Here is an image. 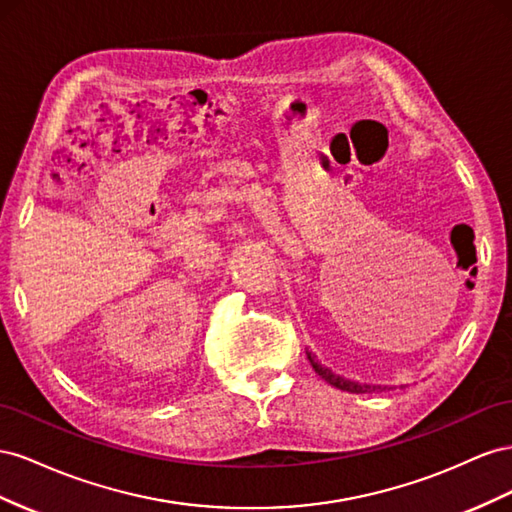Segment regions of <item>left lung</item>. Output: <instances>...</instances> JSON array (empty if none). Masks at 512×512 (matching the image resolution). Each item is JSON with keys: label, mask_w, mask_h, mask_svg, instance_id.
<instances>
[{"label": "left lung", "mask_w": 512, "mask_h": 512, "mask_svg": "<svg viewBox=\"0 0 512 512\" xmlns=\"http://www.w3.org/2000/svg\"><path fill=\"white\" fill-rule=\"evenodd\" d=\"M306 358L311 360V364H313V369H315V373L321 377V379H326V382L330 384V386H334V388H339V390H347V392H356V394H360V392H375V390H390L388 386H369V384H358V382H352V379H345V377H341V375H337V373H332L330 369H326V367H321V364L315 360V356L311 354V352H306Z\"/></svg>", "instance_id": "8db88e82"}]
</instances>
